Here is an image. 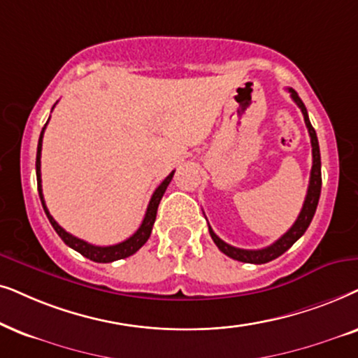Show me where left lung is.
<instances>
[{
    "instance_id": "1",
    "label": "left lung",
    "mask_w": 358,
    "mask_h": 358,
    "mask_svg": "<svg viewBox=\"0 0 358 358\" xmlns=\"http://www.w3.org/2000/svg\"><path fill=\"white\" fill-rule=\"evenodd\" d=\"M289 94H292L293 101L298 104V108L301 109L303 116H304V122H306L309 137H311V147H313V169H311V176H309V187H308V193H306V199H304L303 209L299 213V216L292 227L288 229L285 234L280 237L278 241H275L273 244L265 247V249H259V250H245V249H237V247H232L224 242L222 239L214 234V231L211 226L208 224L209 227V234H211V239L214 241V244L217 245V249L226 254L231 259L244 262V264H266V262L275 260L276 257H280L285 254L289 247H292L294 242H296L299 237H301L306 229L311 224L314 213H316L317 203H319V196H321V185H322V178H321V154H319V142H317V136L314 127L311 126V121L308 117V111L304 103L301 101V98L298 96V93L294 92L293 88H288Z\"/></svg>"
}]
</instances>
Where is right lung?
<instances>
[{"label": "right lung", "mask_w": 358, "mask_h": 358, "mask_svg": "<svg viewBox=\"0 0 358 358\" xmlns=\"http://www.w3.org/2000/svg\"><path fill=\"white\" fill-rule=\"evenodd\" d=\"M52 109H54V108H52ZM47 122H49V121H47ZM45 126H47V124H45ZM45 126L42 127V132H41V137H39V144H37V157H36L37 189H39V196H41L42 208H44L47 217H49L52 227L55 229L57 234H59L60 239L64 241L66 245L71 247V249L76 250V252H80V254H82L83 257H87V259H90V260L98 262V264H109V262L126 259V257L136 254V252L139 250L141 247L145 244L147 239H149V237H150L152 226H154L155 216H157V208H159L160 199H162V196H164L165 189H166V187H169V183L171 182V178H173L175 171H171V173L166 176L164 182L159 185V188L155 189L154 194H152V198H150V201H149V206H147L144 221H142L141 227L137 229V231L129 237V239L119 242V244H116V245H108V247L88 244L87 241L78 239V237L69 234V232H66L64 227H60L59 222H57L55 219L50 216L49 209H47V206H45L44 194H42V180H41V152H42V137H44Z\"/></svg>", "instance_id": "add662e5"}]
</instances>
